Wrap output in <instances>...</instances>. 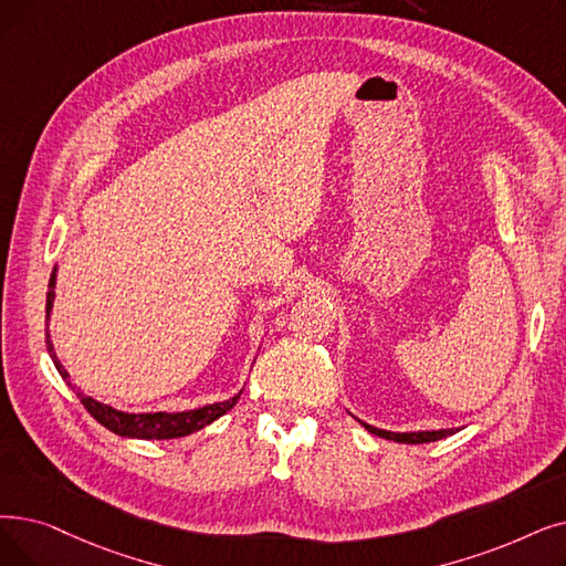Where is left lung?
Here are the masks:
<instances>
[{
	"mask_svg": "<svg viewBox=\"0 0 566 566\" xmlns=\"http://www.w3.org/2000/svg\"><path fill=\"white\" fill-rule=\"evenodd\" d=\"M360 426L373 432L377 437H384V439H390V441H398V444H428V441H437V439H444L449 434H453L455 430L449 428V430H421V432H390V430H381V428H375V426H367L360 421Z\"/></svg>",
	"mask_w": 566,
	"mask_h": 566,
	"instance_id": "left-lung-1",
	"label": "left lung"
}]
</instances>
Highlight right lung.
Listing matches in <instances>:
<instances>
[{"label": "right lung", "instance_id": "1", "mask_svg": "<svg viewBox=\"0 0 566 566\" xmlns=\"http://www.w3.org/2000/svg\"><path fill=\"white\" fill-rule=\"evenodd\" d=\"M55 280H57V268H53L51 282H48V296H45V316L51 318V310H53V301H55ZM48 326V324H45ZM45 347L48 354H51L57 373L62 375V379H69V373L64 370V365L57 360L55 347L51 335L45 333ZM71 386V384H69ZM242 392V390H240ZM240 392L224 402H214V405H206L199 409H189V411H155V413H127L113 409L111 405H104L99 400H94L85 392H76L78 400L83 402V407L99 421L104 428H108L111 432L119 434V437H134V439H176V437H187L196 430H201L206 426H210L212 421H217L219 416H224L229 409H233V405L238 402Z\"/></svg>", "mask_w": 566, "mask_h": 566}]
</instances>
